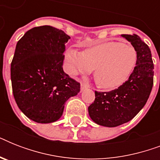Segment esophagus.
<instances>
[{
	"instance_id": "esophagus-1",
	"label": "esophagus",
	"mask_w": 160,
	"mask_h": 160,
	"mask_svg": "<svg viewBox=\"0 0 160 160\" xmlns=\"http://www.w3.org/2000/svg\"><path fill=\"white\" fill-rule=\"evenodd\" d=\"M88 87H89V86H88L87 84H85V83H81V84H80V90H81V91L88 89Z\"/></svg>"
}]
</instances>
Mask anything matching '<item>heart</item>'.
<instances>
[{
  "instance_id": "heart-1",
  "label": "heart",
  "mask_w": 160,
  "mask_h": 160,
  "mask_svg": "<svg viewBox=\"0 0 160 160\" xmlns=\"http://www.w3.org/2000/svg\"><path fill=\"white\" fill-rule=\"evenodd\" d=\"M65 57L70 73L87 74L95 70L96 84L102 89L114 90L121 86L132 74L136 65L137 52L129 45L105 41L83 52L69 49Z\"/></svg>"
}]
</instances>
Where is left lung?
Listing matches in <instances>:
<instances>
[{"mask_svg":"<svg viewBox=\"0 0 160 160\" xmlns=\"http://www.w3.org/2000/svg\"><path fill=\"white\" fill-rule=\"evenodd\" d=\"M122 36L136 51V65L121 86L108 92H95V99L88 111L93 121L102 126L116 127L131 120L146 104L154 84V63L149 46L135 34Z\"/></svg>","mask_w":160,"mask_h":160,"instance_id":"8db88e82","label":"left lung"}]
</instances>
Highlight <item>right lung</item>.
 <instances>
[{
	"label": "right lung",
	"mask_w": 160,
	"mask_h": 160,
	"mask_svg": "<svg viewBox=\"0 0 160 160\" xmlns=\"http://www.w3.org/2000/svg\"><path fill=\"white\" fill-rule=\"evenodd\" d=\"M70 37L51 26L29 30L16 44L11 65L12 91L19 109L33 121L60 119L66 100L80 84L63 70L65 43Z\"/></svg>",
	"instance_id": "obj_1"
}]
</instances>
